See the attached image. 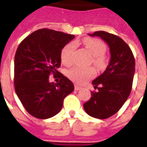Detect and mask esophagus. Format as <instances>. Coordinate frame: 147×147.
I'll use <instances>...</instances> for the list:
<instances>
[{
	"mask_svg": "<svg viewBox=\"0 0 147 147\" xmlns=\"http://www.w3.org/2000/svg\"><path fill=\"white\" fill-rule=\"evenodd\" d=\"M81 88H82L81 86H78V85H75V90H80Z\"/></svg>",
	"mask_w": 147,
	"mask_h": 147,
	"instance_id": "esophagus-1",
	"label": "esophagus"
}]
</instances>
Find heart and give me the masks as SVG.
Masks as SVG:
<instances>
[{"label":"heart","instance_id":"b5f03b06","mask_svg":"<svg viewBox=\"0 0 147 147\" xmlns=\"http://www.w3.org/2000/svg\"><path fill=\"white\" fill-rule=\"evenodd\" d=\"M83 44L85 45L90 54L93 56L92 62L94 66L102 67L105 63L104 52L105 50V44L99 39L85 38L83 40ZM76 45L75 42H69L62 49L61 58L62 62L66 65H69L73 61V56ZM95 76V71L93 68L83 69L78 67L70 68L67 71V76L73 82L79 84L86 83Z\"/></svg>","mask_w":147,"mask_h":147}]
</instances>
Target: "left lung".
<instances>
[{
	"label": "left lung",
	"mask_w": 147,
	"mask_h": 147,
	"mask_svg": "<svg viewBox=\"0 0 147 147\" xmlns=\"http://www.w3.org/2000/svg\"><path fill=\"white\" fill-rule=\"evenodd\" d=\"M109 47L110 61L103 73L92 82L96 91L83 104L86 113L98 119H106L117 113L129 97L135 74L136 62L131 49L120 37L105 31H96Z\"/></svg>",
	"instance_id": "obj_1"
}]
</instances>
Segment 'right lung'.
Segmentation results:
<instances>
[{
  "instance_id": "add662e5",
  "label": "right lung",
  "mask_w": 147,
  "mask_h": 147,
  "mask_svg": "<svg viewBox=\"0 0 147 147\" xmlns=\"http://www.w3.org/2000/svg\"><path fill=\"white\" fill-rule=\"evenodd\" d=\"M75 38L51 29H40L21 42L15 55V90L25 109L38 119H48L61 110L64 98L74 90L71 81L61 75L50 83L61 67L62 49Z\"/></svg>"
}]
</instances>
